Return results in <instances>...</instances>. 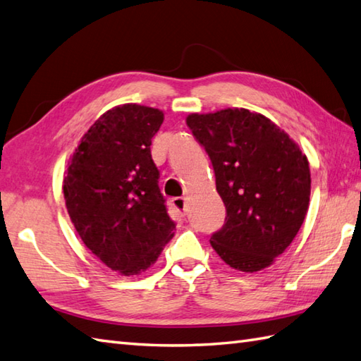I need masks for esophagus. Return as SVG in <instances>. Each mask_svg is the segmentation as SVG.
<instances>
[{"mask_svg": "<svg viewBox=\"0 0 361 361\" xmlns=\"http://www.w3.org/2000/svg\"><path fill=\"white\" fill-rule=\"evenodd\" d=\"M172 206L177 209V211L181 215H186L188 214V201H186V198H175Z\"/></svg>", "mask_w": 361, "mask_h": 361, "instance_id": "obj_1", "label": "esophagus"}]
</instances>
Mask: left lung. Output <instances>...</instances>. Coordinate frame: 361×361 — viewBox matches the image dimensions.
<instances>
[{
	"label": "left lung",
	"instance_id": "left-lung-1",
	"mask_svg": "<svg viewBox=\"0 0 361 361\" xmlns=\"http://www.w3.org/2000/svg\"><path fill=\"white\" fill-rule=\"evenodd\" d=\"M186 123L211 158L226 206L211 245L241 272L271 266L295 238L309 207L311 171L294 140L247 109L190 114Z\"/></svg>",
	"mask_w": 361,
	"mask_h": 361
}]
</instances>
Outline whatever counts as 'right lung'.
Listing matches in <instances>:
<instances>
[{"instance_id": "obj_1", "label": "right lung", "mask_w": 361, "mask_h": 361, "mask_svg": "<svg viewBox=\"0 0 361 361\" xmlns=\"http://www.w3.org/2000/svg\"><path fill=\"white\" fill-rule=\"evenodd\" d=\"M163 120L160 109L116 106L90 126L67 163L63 192L75 229L92 254L126 276L152 266L173 237L150 155Z\"/></svg>"}]
</instances>
